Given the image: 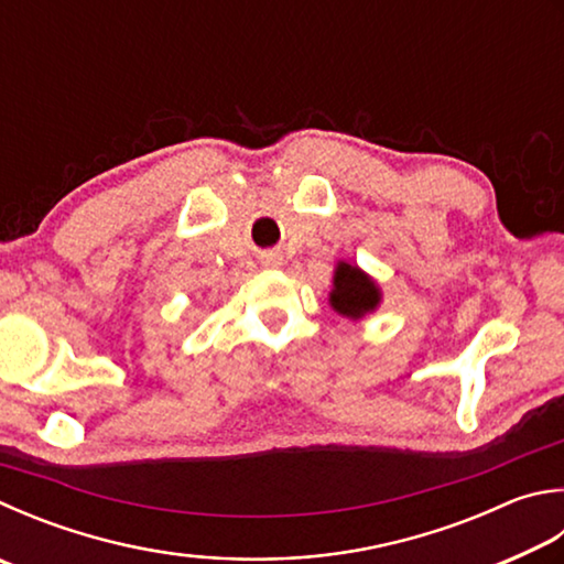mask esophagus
Instances as JSON below:
<instances>
[{
  "label": "esophagus",
  "instance_id": "34e87169",
  "mask_svg": "<svg viewBox=\"0 0 564 564\" xmlns=\"http://www.w3.org/2000/svg\"><path fill=\"white\" fill-rule=\"evenodd\" d=\"M261 261H263V265H269V269H279V265L283 263V259H281L279 253H265Z\"/></svg>",
  "mask_w": 564,
  "mask_h": 564
}]
</instances>
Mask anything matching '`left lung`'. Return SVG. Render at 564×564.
Returning a JSON list of instances; mask_svg holds the SVG:
<instances>
[{"label": "left lung", "mask_w": 564, "mask_h": 564, "mask_svg": "<svg viewBox=\"0 0 564 564\" xmlns=\"http://www.w3.org/2000/svg\"><path fill=\"white\" fill-rule=\"evenodd\" d=\"M380 301V285H377L360 265H352L347 261H340L335 265L330 291V305L335 313L350 317V321H360V317L377 311Z\"/></svg>", "instance_id": "1"}]
</instances>
